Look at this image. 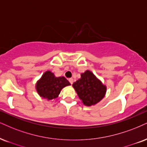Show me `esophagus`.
<instances>
[{
	"label": "esophagus",
	"mask_w": 147,
	"mask_h": 147,
	"mask_svg": "<svg viewBox=\"0 0 147 147\" xmlns=\"http://www.w3.org/2000/svg\"><path fill=\"white\" fill-rule=\"evenodd\" d=\"M69 82H70L71 84H73V82H74V79L73 78H69Z\"/></svg>",
	"instance_id": "34e87169"
}]
</instances>
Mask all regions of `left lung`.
I'll return each mask as SVG.
<instances>
[{
	"mask_svg": "<svg viewBox=\"0 0 147 147\" xmlns=\"http://www.w3.org/2000/svg\"><path fill=\"white\" fill-rule=\"evenodd\" d=\"M85 106H90L105 97L106 86L89 70L81 74V78L72 84Z\"/></svg>",
	"mask_w": 147,
	"mask_h": 147,
	"instance_id": "1",
	"label": "left lung"
}]
</instances>
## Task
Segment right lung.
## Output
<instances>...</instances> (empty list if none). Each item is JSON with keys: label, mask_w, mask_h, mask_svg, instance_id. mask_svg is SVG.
<instances>
[{"label": "right lung", "mask_w": 147, "mask_h": 147, "mask_svg": "<svg viewBox=\"0 0 147 147\" xmlns=\"http://www.w3.org/2000/svg\"><path fill=\"white\" fill-rule=\"evenodd\" d=\"M71 84L65 77H56L50 71H47L36 84L38 94L47 100L58 97L61 90Z\"/></svg>", "instance_id": "obj_1"}]
</instances>
